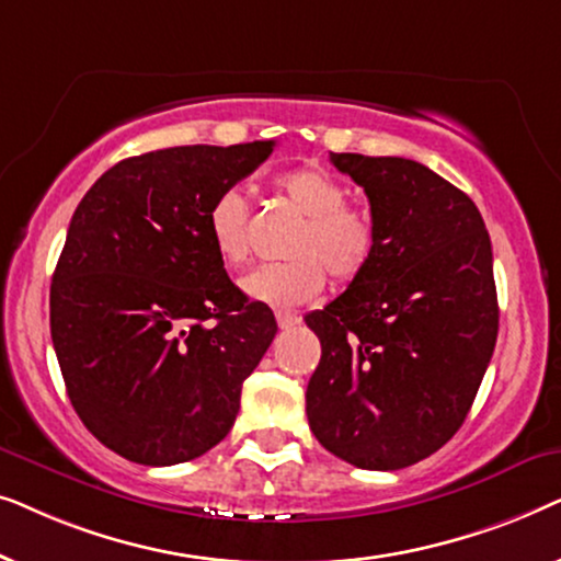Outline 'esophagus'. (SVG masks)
Segmentation results:
<instances>
[{
	"label": "esophagus",
	"instance_id": "obj_1",
	"mask_svg": "<svg viewBox=\"0 0 561 561\" xmlns=\"http://www.w3.org/2000/svg\"><path fill=\"white\" fill-rule=\"evenodd\" d=\"M275 319H278V327L280 329H294L298 321H301V317L294 311H275Z\"/></svg>",
	"mask_w": 561,
	"mask_h": 561
}]
</instances>
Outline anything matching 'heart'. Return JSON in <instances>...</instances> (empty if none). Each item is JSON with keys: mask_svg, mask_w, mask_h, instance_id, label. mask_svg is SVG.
Listing matches in <instances>:
<instances>
[{"mask_svg": "<svg viewBox=\"0 0 561 561\" xmlns=\"http://www.w3.org/2000/svg\"><path fill=\"white\" fill-rule=\"evenodd\" d=\"M275 188L301 214L288 244V263L263 265L242 280L244 296L273 309L309 304L334 280L359 278L375 255V221L367 211L347 204L350 188L340 175L317 163L290 168L275 179ZM206 232L217 257L240 267L250 257V204L240 188H225L206 211Z\"/></svg>", "mask_w": 561, "mask_h": 561, "instance_id": "1", "label": "heart"}]
</instances>
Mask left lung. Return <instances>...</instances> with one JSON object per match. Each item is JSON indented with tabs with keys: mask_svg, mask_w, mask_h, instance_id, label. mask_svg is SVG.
Listing matches in <instances>:
<instances>
[{
	"mask_svg": "<svg viewBox=\"0 0 561 561\" xmlns=\"http://www.w3.org/2000/svg\"><path fill=\"white\" fill-rule=\"evenodd\" d=\"M365 188L375 255L306 324L321 359L306 416L324 449L363 470H401L462 426L497 340L490 234L472 198L409 158L332 152Z\"/></svg>",
	"mask_w": 561,
	"mask_h": 561,
	"instance_id": "left-lung-1",
	"label": "left lung"
}]
</instances>
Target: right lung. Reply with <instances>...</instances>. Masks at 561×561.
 Wrapping results in <instances>:
<instances>
[{
  "label": "right lung",
  "instance_id": "right-lung-1",
  "mask_svg": "<svg viewBox=\"0 0 561 561\" xmlns=\"http://www.w3.org/2000/svg\"><path fill=\"white\" fill-rule=\"evenodd\" d=\"M273 145L119 160L76 206L50 283L53 347L83 426L129 462L179 465L217 447L278 332L206 232L214 196Z\"/></svg>",
  "mask_w": 561,
  "mask_h": 561
}]
</instances>
